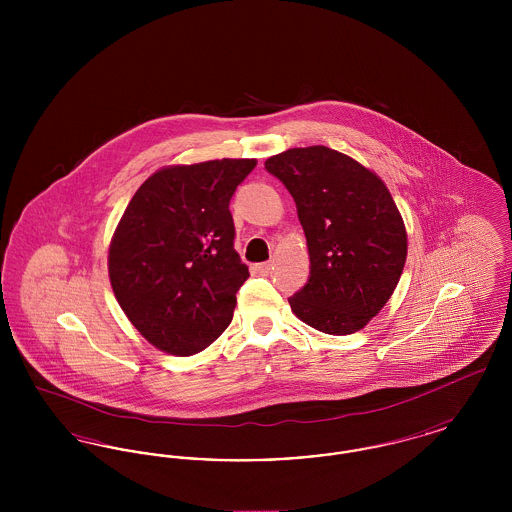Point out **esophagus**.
<instances>
[{"mask_svg": "<svg viewBox=\"0 0 512 512\" xmlns=\"http://www.w3.org/2000/svg\"><path fill=\"white\" fill-rule=\"evenodd\" d=\"M253 270V274H259V276H267L268 272L272 270V263L267 261V263H257V265H253L251 267Z\"/></svg>", "mask_w": 512, "mask_h": 512, "instance_id": "esophagus-1", "label": "esophagus"}]
</instances>
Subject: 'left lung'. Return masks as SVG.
I'll return each mask as SVG.
<instances>
[{
  "mask_svg": "<svg viewBox=\"0 0 512 512\" xmlns=\"http://www.w3.org/2000/svg\"><path fill=\"white\" fill-rule=\"evenodd\" d=\"M265 169L292 194L309 247V280L288 299L295 317L334 336L361 330L388 303L407 259L386 184L324 146L293 147Z\"/></svg>",
  "mask_w": 512,
  "mask_h": 512,
  "instance_id": "1",
  "label": "left lung"
}]
</instances>
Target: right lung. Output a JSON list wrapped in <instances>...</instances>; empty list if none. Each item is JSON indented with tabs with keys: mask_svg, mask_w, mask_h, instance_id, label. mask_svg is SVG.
I'll return each instance as SVG.
<instances>
[{
	"mask_svg": "<svg viewBox=\"0 0 512 512\" xmlns=\"http://www.w3.org/2000/svg\"><path fill=\"white\" fill-rule=\"evenodd\" d=\"M255 159L155 172L130 199L109 247L115 297L149 343L194 355L228 328L249 270L234 249L230 199Z\"/></svg>",
	"mask_w": 512,
	"mask_h": 512,
	"instance_id": "right-lung-1",
	"label": "right lung"
}]
</instances>
